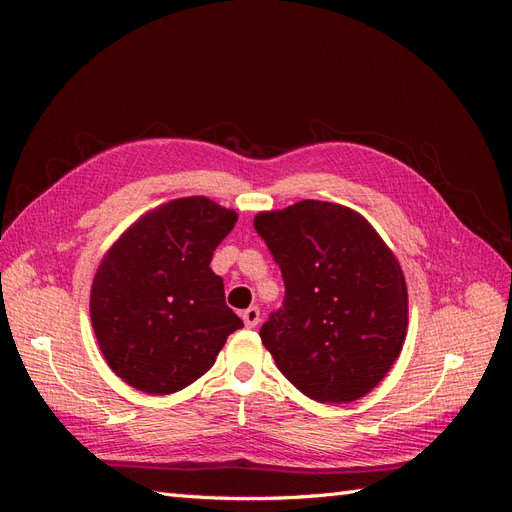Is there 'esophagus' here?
I'll list each match as a JSON object with an SVG mask.
<instances>
[{"label":"esophagus","mask_w":512,"mask_h":512,"mask_svg":"<svg viewBox=\"0 0 512 512\" xmlns=\"http://www.w3.org/2000/svg\"><path fill=\"white\" fill-rule=\"evenodd\" d=\"M241 318H243V324L247 329H254L256 324L260 322V309L258 307H247L245 312L241 314Z\"/></svg>","instance_id":"1"}]
</instances>
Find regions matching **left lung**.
I'll return each mask as SVG.
<instances>
[{
    "label": "left lung",
    "instance_id": "left-lung-1",
    "mask_svg": "<svg viewBox=\"0 0 512 512\" xmlns=\"http://www.w3.org/2000/svg\"><path fill=\"white\" fill-rule=\"evenodd\" d=\"M254 226L286 286L284 307L260 329L277 369L320 404L365 397L408 333L397 256L359 211L324 200L260 211Z\"/></svg>",
    "mask_w": 512,
    "mask_h": 512
}]
</instances>
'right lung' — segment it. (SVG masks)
<instances>
[{"label": "right lung", "instance_id": "1", "mask_svg": "<svg viewBox=\"0 0 512 512\" xmlns=\"http://www.w3.org/2000/svg\"><path fill=\"white\" fill-rule=\"evenodd\" d=\"M237 211L207 196L143 213L108 247L89 297L91 327L108 367L134 389L170 395L211 369L243 327L209 267Z\"/></svg>", "mask_w": 512, "mask_h": 512}]
</instances>
